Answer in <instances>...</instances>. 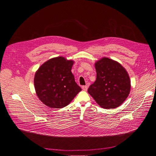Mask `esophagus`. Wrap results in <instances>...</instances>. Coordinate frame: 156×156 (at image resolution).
<instances>
[{"label": "esophagus", "mask_w": 156, "mask_h": 156, "mask_svg": "<svg viewBox=\"0 0 156 156\" xmlns=\"http://www.w3.org/2000/svg\"><path fill=\"white\" fill-rule=\"evenodd\" d=\"M82 88L83 90L86 91L87 89H88V87H87V86H82Z\"/></svg>", "instance_id": "obj_1"}]
</instances>
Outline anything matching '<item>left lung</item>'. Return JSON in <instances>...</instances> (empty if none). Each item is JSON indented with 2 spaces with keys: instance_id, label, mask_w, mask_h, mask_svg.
<instances>
[{
  "instance_id": "8db88e82",
  "label": "left lung",
  "mask_w": 156,
  "mask_h": 156,
  "mask_svg": "<svg viewBox=\"0 0 156 156\" xmlns=\"http://www.w3.org/2000/svg\"><path fill=\"white\" fill-rule=\"evenodd\" d=\"M96 80L88 92L104 109L115 108L127 98L131 82L127 71L118 62L104 57L95 63Z\"/></svg>"
}]
</instances>
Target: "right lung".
Here are the masks:
<instances>
[{
	"label": "right lung",
	"instance_id": "1",
	"mask_svg": "<svg viewBox=\"0 0 156 156\" xmlns=\"http://www.w3.org/2000/svg\"><path fill=\"white\" fill-rule=\"evenodd\" d=\"M74 61L63 56L53 58L36 72V93L41 102L51 108H62L69 104L82 89L75 82L71 70Z\"/></svg>",
	"mask_w": 156,
	"mask_h": 156
}]
</instances>
